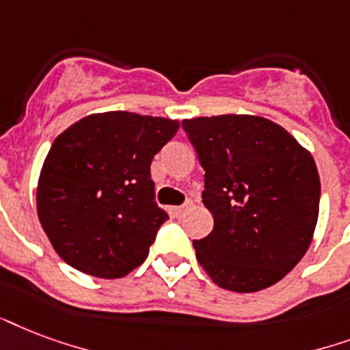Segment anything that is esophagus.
Masks as SVG:
<instances>
[{
    "label": "esophagus",
    "mask_w": 350,
    "mask_h": 350,
    "mask_svg": "<svg viewBox=\"0 0 350 350\" xmlns=\"http://www.w3.org/2000/svg\"><path fill=\"white\" fill-rule=\"evenodd\" d=\"M189 206H191V202H186V204L183 206H175V208H173V215H175V217H183Z\"/></svg>",
    "instance_id": "esophagus-1"
}]
</instances>
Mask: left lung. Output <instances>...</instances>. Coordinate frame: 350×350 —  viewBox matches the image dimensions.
Listing matches in <instances>:
<instances>
[{
    "label": "left lung",
    "instance_id": "8db88e82",
    "mask_svg": "<svg viewBox=\"0 0 350 350\" xmlns=\"http://www.w3.org/2000/svg\"><path fill=\"white\" fill-rule=\"evenodd\" d=\"M204 167L202 202L213 230L193 241L215 285L257 292L283 279L310 246L319 212L312 155L262 116L221 115L183 120Z\"/></svg>",
    "mask_w": 350,
    "mask_h": 350
}]
</instances>
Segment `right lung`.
<instances>
[{
  "instance_id": "1",
  "label": "right lung",
  "mask_w": 350,
  "mask_h": 350,
  "mask_svg": "<svg viewBox=\"0 0 350 350\" xmlns=\"http://www.w3.org/2000/svg\"><path fill=\"white\" fill-rule=\"evenodd\" d=\"M177 120L127 111L89 115L49 150L38 180V217L67 265L124 278L150 254L167 213L155 202L151 161Z\"/></svg>"
}]
</instances>
